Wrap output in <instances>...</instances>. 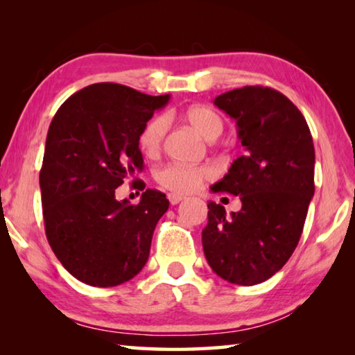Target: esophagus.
Instances as JSON below:
<instances>
[{
	"instance_id": "esophagus-1",
	"label": "esophagus",
	"mask_w": 355,
	"mask_h": 355,
	"mask_svg": "<svg viewBox=\"0 0 355 355\" xmlns=\"http://www.w3.org/2000/svg\"><path fill=\"white\" fill-rule=\"evenodd\" d=\"M167 199H169L171 205H177V203L182 202V200L184 199V197H183V196H180V194H173V192H171V194L167 196Z\"/></svg>"
}]
</instances>
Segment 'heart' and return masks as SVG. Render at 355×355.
I'll return each mask as SVG.
<instances>
[{"mask_svg": "<svg viewBox=\"0 0 355 355\" xmlns=\"http://www.w3.org/2000/svg\"><path fill=\"white\" fill-rule=\"evenodd\" d=\"M183 116L186 122L208 141L216 139L224 130V120L209 106H191L184 111ZM167 127H169V122L166 116H156L148 120L139 136V146L144 153L156 155L159 152L163 147ZM214 177L216 169L209 164L186 166L173 163L161 167L155 173V180L158 184L173 194H189V192L199 189L202 183L213 180Z\"/></svg>", "mask_w": 355, "mask_h": 355, "instance_id": "1", "label": "heart"}]
</instances>
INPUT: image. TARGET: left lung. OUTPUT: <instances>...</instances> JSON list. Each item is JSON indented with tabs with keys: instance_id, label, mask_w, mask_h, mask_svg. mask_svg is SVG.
Instances as JSON below:
<instances>
[{
	"instance_id": "obj_1",
	"label": "left lung",
	"mask_w": 355,
	"mask_h": 355,
	"mask_svg": "<svg viewBox=\"0 0 355 355\" xmlns=\"http://www.w3.org/2000/svg\"><path fill=\"white\" fill-rule=\"evenodd\" d=\"M236 120L245 153L213 191L239 196L227 216L208 203L202 244L213 271L235 285L261 284L290 260L315 194V147L302 112L271 87L244 86L214 98Z\"/></svg>"
}]
</instances>
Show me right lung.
<instances>
[{"instance_id": "right-lung-1", "label": "right lung", "mask_w": 355, "mask_h": 355, "mask_svg": "<svg viewBox=\"0 0 355 355\" xmlns=\"http://www.w3.org/2000/svg\"><path fill=\"white\" fill-rule=\"evenodd\" d=\"M169 98L97 83L65 100L51 120L39 177L45 233L58 260L83 284L116 286L146 266L169 200L146 189L130 205L116 199V189L142 171L141 131Z\"/></svg>"}]
</instances>
